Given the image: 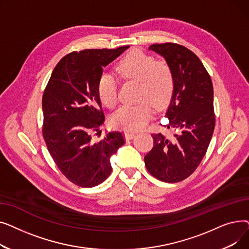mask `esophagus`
I'll return each mask as SVG.
<instances>
[{"mask_svg":"<svg viewBox=\"0 0 249 249\" xmlns=\"http://www.w3.org/2000/svg\"><path fill=\"white\" fill-rule=\"evenodd\" d=\"M135 132H132V131H125V138L127 139V140H130V139H132L134 136H135Z\"/></svg>","mask_w":249,"mask_h":249,"instance_id":"1","label":"esophagus"}]
</instances>
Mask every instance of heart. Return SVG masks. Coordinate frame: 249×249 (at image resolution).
<instances>
[{"mask_svg":"<svg viewBox=\"0 0 249 249\" xmlns=\"http://www.w3.org/2000/svg\"><path fill=\"white\" fill-rule=\"evenodd\" d=\"M118 71L124 78L140 82L141 98L148 99L137 104L123 105L114 114L112 122L114 126L126 130L145 127L154 110L151 101L158 106H162L173 93L175 86L173 70L165 61L155 60L153 56L143 51L133 50L120 61ZM98 94L102 103L108 108H114L117 105L119 99L118 81L111 72L101 73L98 81Z\"/></svg>","mask_w":249,"mask_h":249,"instance_id":"obj_1","label":"heart"}]
</instances>
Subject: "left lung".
<instances>
[{"label":"left lung","mask_w":249,"mask_h":249,"mask_svg":"<svg viewBox=\"0 0 249 249\" xmlns=\"http://www.w3.org/2000/svg\"><path fill=\"white\" fill-rule=\"evenodd\" d=\"M172 68L175 86L165 113L175 131L171 137L151 134L154 144L144 156L151 176L165 182L190 177L201 163L215 128L213 85L202 61L193 51L177 43L152 44Z\"/></svg>","instance_id":"obj_1"}]
</instances>
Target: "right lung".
Returning <instances> with one entry per match:
<instances>
[{"label":"right lung","mask_w":249,"mask_h":249,"mask_svg":"<svg viewBox=\"0 0 249 249\" xmlns=\"http://www.w3.org/2000/svg\"><path fill=\"white\" fill-rule=\"evenodd\" d=\"M128 47L73 51L59 60L45 88L43 138L59 171L78 187L102 184L112 172L110 158L125 143L119 131L109 132L100 141L94 133L105 122L99 77Z\"/></svg>","instance_id":"1"}]
</instances>
